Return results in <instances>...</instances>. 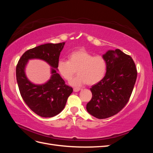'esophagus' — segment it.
Here are the masks:
<instances>
[{
    "label": "esophagus",
    "mask_w": 153,
    "mask_h": 153,
    "mask_svg": "<svg viewBox=\"0 0 153 153\" xmlns=\"http://www.w3.org/2000/svg\"><path fill=\"white\" fill-rule=\"evenodd\" d=\"M80 90V88H77V87H75L73 89V91L74 92H78Z\"/></svg>",
    "instance_id": "esophagus-1"
}]
</instances>
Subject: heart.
<instances>
[{
	"instance_id": "b5f03b06",
	"label": "heart",
	"mask_w": 153,
	"mask_h": 153,
	"mask_svg": "<svg viewBox=\"0 0 153 153\" xmlns=\"http://www.w3.org/2000/svg\"><path fill=\"white\" fill-rule=\"evenodd\" d=\"M57 71L64 79L69 80L76 72L78 75L69 82L74 87L85 84L94 85L104 78L106 72V62L101 55H93L85 50L74 51L68 55V61L60 59Z\"/></svg>"
}]
</instances>
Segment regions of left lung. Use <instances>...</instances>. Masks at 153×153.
<instances>
[{
	"label": "left lung",
	"instance_id": "obj_1",
	"mask_svg": "<svg viewBox=\"0 0 153 153\" xmlns=\"http://www.w3.org/2000/svg\"><path fill=\"white\" fill-rule=\"evenodd\" d=\"M102 57L106 62V72L103 79L91 88L92 97L86 106L89 114L100 119L113 116L124 108L137 76L132 58L119 49L109 50Z\"/></svg>",
	"mask_w": 153,
	"mask_h": 153
}]
</instances>
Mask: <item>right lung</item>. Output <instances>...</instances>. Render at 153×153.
I'll return each instance as SVG.
<instances>
[{"label":"right lung","mask_w":153,"mask_h":153,"mask_svg":"<svg viewBox=\"0 0 153 153\" xmlns=\"http://www.w3.org/2000/svg\"><path fill=\"white\" fill-rule=\"evenodd\" d=\"M65 42L47 43L30 49L22 55L16 68V80L23 100L31 110L43 117L55 116L65 107L72 87L57 73V64ZM39 59L51 67L50 79L44 84L36 85L27 78L25 68L29 59Z\"/></svg>","instance_id":"1"}]
</instances>
